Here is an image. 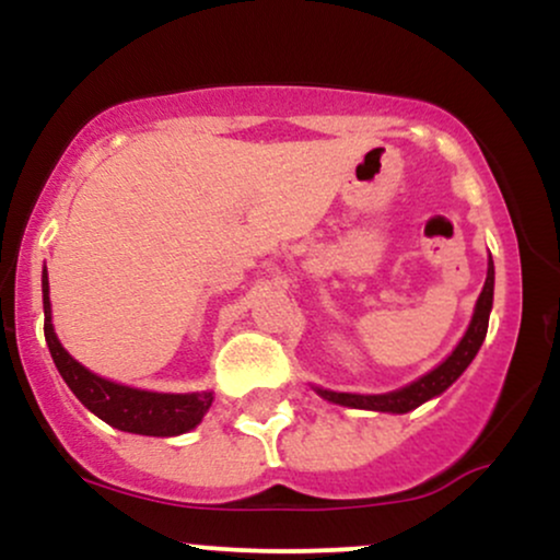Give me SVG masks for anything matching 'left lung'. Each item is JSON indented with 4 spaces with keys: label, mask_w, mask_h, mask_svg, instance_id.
<instances>
[{
    "label": "left lung",
    "mask_w": 560,
    "mask_h": 560,
    "mask_svg": "<svg viewBox=\"0 0 560 560\" xmlns=\"http://www.w3.org/2000/svg\"><path fill=\"white\" fill-rule=\"evenodd\" d=\"M492 292H494V266L490 258V266H487V281L485 289H481L477 300V311H474L471 326H468L466 337L460 339V345L455 347L453 355L447 358L445 363L436 365L434 371H429L427 376H421L419 382L408 384V387L389 392V395H347V392H326L318 389L326 400L347 405V408H369V410H387V413H408V410L419 408L421 402L432 400V397L442 395L450 384L455 382L468 363L474 361V355L479 352L481 342L487 337V324H490V311H492Z\"/></svg>",
    "instance_id": "8db88e82"
}]
</instances>
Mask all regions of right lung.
I'll use <instances>...</instances> for the list:
<instances>
[{"instance_id": "1", "label": "right lung", "mask_w": 560, "mask_h": 560, "mask_svg": "<svg viewBox=\"0 0 560 560\" xmlns=\"http://www.w3.org/2000/svg\"><path fill=\"white\" fill-rule=\"evenodd\" d=\"M44 289V337H47L52 361L66 378V384L73 389V395L100 416L102 421L120 432L147 434V436H176L195 429L202 421L205 410L213 402L210 392L199 395H158V392H144L133 387H120V384L107 382L83 369L79 361L68 355L66 347L55 337L52 316H49V281L47 268L42 276Z\"/></svg>"}]
</instances>
